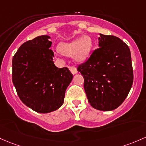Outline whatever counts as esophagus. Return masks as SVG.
Segmentation results:
<instances>
[{
    "instance_id": "obj_1",
    "label": "esophagus",
    "mask_w": 146,
    "mask_h": 146,
    "mask_svg": "<svg viewBox=\"0 0 146 146\" xmlns=\"http://www.w3.org/2000/svg\"><path fill=\"white\" fill-rule=\"evenodd\" d=\"M69 70H70V72H71L72 74H73V75L76 74V73H78V70H77L76 67H74V66H70L69 67Z\"/></svg>"
}]
</instances>
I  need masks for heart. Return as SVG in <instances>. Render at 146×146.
Here are the masks:
<instances>
[{
  "mask_svg": "<svg viewBox=\"0 0 146 146\" xmlns=\"http://www.w3.org/2000/svg\"><path fill=\"white\" fill-rule=\"evenodd\" d=\"M92 47L91 38L88 35H84L70 42L62 43L59 46V50L64 55H73L76 61L82 62L89 57Z\"/></svg>",
  "mask_w": 146,
  "mask_h": 146,
  "instance_id": "obj_1",
  "label": "heart"
}]
</instances>
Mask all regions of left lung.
I'll return each mask as SVG.
<instances>
[{
  "label": "left lung",
  "instance_id": "obj_1",
  "mask_svg": "<svg viewBox=\"0 0 146 146\" xmlns=\"http://www.w3.org/2000/svg\"><path fill=\"white\" fill-rule=\"evenodd\" d=\"M98 48L78 66L84 80L86 97L94 108L111 111L127 96L133 83L131 53L127 45L113 35L100 34Z\"/></svg>",
  "mask_w": 146,
  "mask_h": 146
}]
</instances>
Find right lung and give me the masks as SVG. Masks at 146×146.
Here are the masks:
<instances>
[{"label":"right lung","instance_id":"add662e5","mask_svg":"<svg viewBox=\"0 0 146 146\" xmlns=\"http://www.w3.org/2000/svg\"><path fill=\"white\" fill-rule=\"evenodd\" d=\"M50 36L42 35L20 46L12 59V82L19 98L34 111L46 113L63 105L73 79L67 67L54 64Z\"/></svg>","mask_w":146,"mask_h":146}]
</instances>
